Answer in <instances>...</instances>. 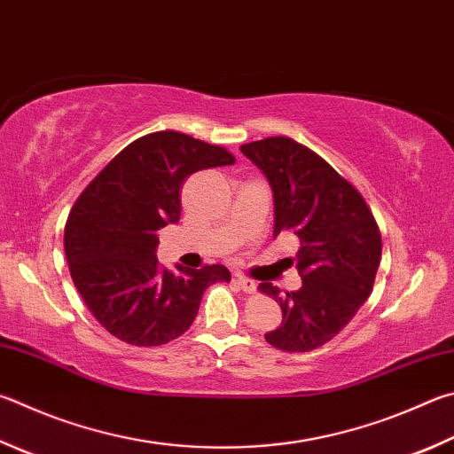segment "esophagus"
Returning <instances> with one entry per match:
<instances>
[{
    "instance_id": "obj_1",
    "label": "esophagus",
    "mask_w": 454,
    "mask_h": 454,
    "mask_svg": "<svg viewBox=\"0 0 454 454\" xmlns=\"http://www.w3.org/2000/svg\"><path fill=\"white\" fill-rule=\"evenodd\" d=\"M234 282L238 284V287H242V290H244V292H248V294H252V292L258 290V284H255L254 279L242 276V274H236V276H234Z\"/></svg>"
}]
</instances>
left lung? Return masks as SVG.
<instances>
[{
  "label": "left lung",
  "mask_w": 454,
  "mask_h": 454,
  "mask_svg": "<svg viewBox=\"0 0 454 454\" xmlns=\"http://www.w3.org/2000/svg\"><path fill=\"white\" fill-rule=\"evenodd\" d=\"M274 196V238H300L295 263L301 287L279 294L260 290L282 308V325L266 341L282 351H311L341 332L373 290L381 260L377 222L356 188L308 146L287 137H270L240 146Z\"/></svg>",
  "instance_id": "left-lung-1"
}]
</instances>
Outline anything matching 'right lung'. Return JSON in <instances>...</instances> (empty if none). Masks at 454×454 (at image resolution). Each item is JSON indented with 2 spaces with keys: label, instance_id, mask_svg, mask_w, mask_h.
Masks as SVG:
<instances>
[{
  "label": "right lung",
  "instance_id": "add662e5",
  "mask_svg": "<svg viewBox=\"0 0 454 454\" xmlns=\"http://www.w3.org/2000/svg\"><path fill=\"white\" fill-rule=\"evenodd\" d=\"M226 148L176 130L137 138L98 172L65 224L73 284L106 332L138 348L183 335L206 287L226 266L178 271L156 260L159 230L180 220V186L194 172L234 164Z\"/></svg>",
  "mask_w": 454,
  "mask_h": 454
}]
</instances>
